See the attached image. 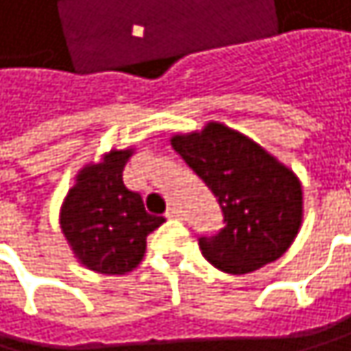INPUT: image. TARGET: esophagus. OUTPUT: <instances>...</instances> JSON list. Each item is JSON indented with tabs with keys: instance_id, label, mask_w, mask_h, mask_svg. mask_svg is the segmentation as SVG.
<instances>
[{
	"instance_id": "34e87169",
	"label": "esophagus",
	"mask_w": 351,
	"mask_h": 351,
	"mask_svg": "<svg viewBox=\"0 0 351 351\" xmlns=\"http://www.w3.org/2000/svg\"><path fill=\"white\" fill-rule=\"evenodd\" d=\"M166 217H168V219H181V210H179L177 206H172V208L166 210Z\"/></svg>"
}]
</instances>
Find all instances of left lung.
I'll return each mask as SVG.
<instances>
[{
	"instance_id": "1",
	"label": "left lung",
	"mask_w": 351,
	"mask_h": 351,
	"mask_svg": "<svg viewBox=\"0 0 351 351\" xmlns=\"http://www.w3.org/2000/svg\"><path fill=\"white\" fill-rule=\"evenodd\" d=\"M172 147L217 197L223 227L199 236L202 254L227 274H248L280 259L301 225V185L248 136L223 124L172 136Z\"/></svg>"
}]
</instances>
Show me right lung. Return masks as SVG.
<instances>
[{"label": "right lung", "mask_w": 351, "mask_h": 351, "mask_svg": "<svg viewBox=\"0 0 351 351\" xmlns=\"http://www.w3.org/2000/svg\"><path fill=\"white\" fill-rule=\"evenodd\" d=\"M128 152H111L90 164L60 210V227L75 257L92 271L126 274L145 254L147 236L164 223L145 210L143 197L124 185Z\"/></svg>", "instance_id": "add662e5"}]
</instances>
